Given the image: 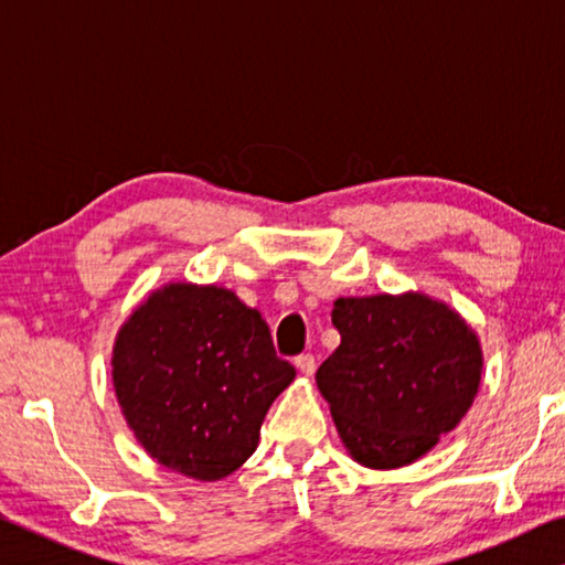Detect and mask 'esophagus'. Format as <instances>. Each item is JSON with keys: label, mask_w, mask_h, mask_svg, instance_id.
<instances>
[{"label": "esophagus", "mask_w": 565, "mask_h": 565, "mask_svg": "<svg viewBox=\"0 0 565 565\" xmlns=\"http://www.w3.org/2000/svg\"><path fill=\"white\" fill-rule=\"evenodd\" d=\"M294 363L303 376H311L313 371H317V359H313V353H301V356H296Z\"/></svg>", "instance_id": "1"}]
</instances>
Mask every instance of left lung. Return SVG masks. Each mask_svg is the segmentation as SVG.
<instances>
[{"label":"left lung","mask_w":565,"mask_h":565,"mask_svg":"<svg viewBox=\"0 0 565 565\" xmlns=\"http://www.w3.org/2000/svg\"><path fill=\"white\" fill-rule=\"evenodd\" d=\"M339 349L317 386L353 461L401 468L461 424L481 384L476 331L431 296H349L333 301Z\"/></svg>","instance_id":"obj_1"}]
</instances>
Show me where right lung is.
Wrapping results in <instances>:
<instances>
[{"label":"right lung","mask_w":565,"mask_h":565,"mask_svg":"<svg viewBox=\"0 0 565 565\" xmlns=\"http://www.w3.org/2000/svg\"><path fill=\"white\" fill-rule=\"evenodd\" d=\"M296 371L276 356L262 313L224 286L151 291L114 341L121 414L157 463L196 481L234 473Z\"/></svg>","instance_id":"1"}]
</instances>
